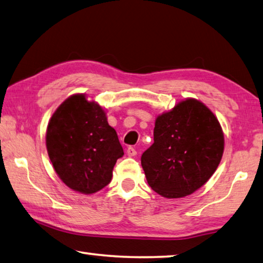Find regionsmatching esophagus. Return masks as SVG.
<instances>
[{
  "label": "esophagus",
  "mask_w": 263,
  "mask_h": 263,
  "mask_svg": "<svg viewBox=\"0 0 263 263\" xmlns=\"http://www.w3.org/2000/svg\"><path fill=\"white\" fill-rule=\"evenodd\" d=\"M126 154H127V156H130V157H132V156H136V155H137V151H136V148H133V147H128L127 149H126Z\"/></svg>",
  "instance_id": "1"
}]
</instances>
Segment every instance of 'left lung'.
I'll return each instance as SVG.
<instances>
[{"instance_id": "obj_1", "label": "left lung", "mask_w": 263, "mask_h": 263, "mask_svg": "<svg viewBox=\"0 0 263 263\" xmlns=\"http://www.w3.org/2000/svg\"><path fill=\"white\" fill-rule=\"evenodd\" d=\"M223 149L217 118L198 100L186 99L156 118L154 144L141 155V165L153 191L183 198L207 183Z\"/></svg>"}]
</instances>
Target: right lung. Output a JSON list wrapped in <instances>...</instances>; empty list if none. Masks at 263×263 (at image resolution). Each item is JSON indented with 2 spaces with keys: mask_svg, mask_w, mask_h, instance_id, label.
<instances>
[{
  "mask_svg": "<svg viewBox=\"0 0 263 263\" xmlns=\"http://www.w3.org/2000/svg\"><path fill=\"white\" fill-rule=\"evenodd\" d=\"M46 145L61 180L84 194L110 183L116 161L124 155L102 107L87 101L84 94L71 95L52 114Z\"/></svg>",
  "mask_w": 263,
  "mask_h": 263,
  "instance_id": "1",
  "label": "right lung"
}]
</instances>
